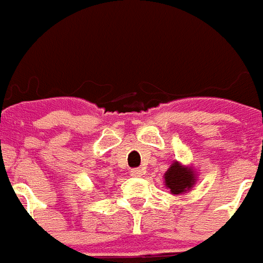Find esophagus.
<instances>
[{"label": "esophagus", "mask_w": 263, "mask_h": 263, "mask_svg": "<svg viewBox=\"0 0 263 263\" xmlns=\"http://www.w3.org/2000/svg\"><path fill=\"white\" fill-rule=\"evenodd\" d=\"M143 173H145V169H142V167H138V169H132L131 176L132 177H142Z\"/></svg>", "instance_id": "obj_1"}]
</instances>
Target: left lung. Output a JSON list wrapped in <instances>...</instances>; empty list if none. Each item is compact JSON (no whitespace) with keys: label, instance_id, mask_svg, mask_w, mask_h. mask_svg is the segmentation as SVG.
<instances>
[{"label":"left lung","instance_id":"obj_1","mask_svg":"<svg viewBox=\"0 0 263 263\" xmlns=\"http://www.w3.org/2000/svg\"><path fill=\"white\" fill-rule=\"evenodd\" d=\"M165 186L173 196H180L190 192L197 182V171L193 166L183 165L179 160H173L171 167L163 175Z\"/></svg>","mask_w":263,"mask_h":263}]
</instances>
